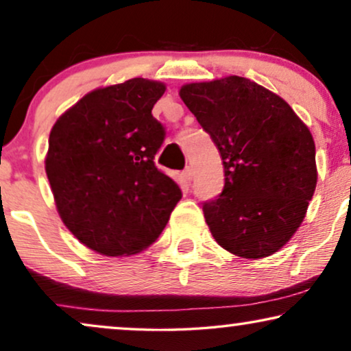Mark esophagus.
Listing matches in <instances>:
<instances>
[{
  "mask_svg": "<svg viewBox=\"0 0 351 351\" xmlns=\"http://www.w3.org/2000/svg\"><path fill=\"white\" fill-rule=\"evenodd\" d=\"M193 176H195V172H193V167H186V169L184 171V179L186 180V182H191L193 180Z\"/></svg>",
  "mask_w": 351,
  "mask_h": 351,
  "instance_id": "esophagus-1",
  "label": "esophagus"
}]
</instances>
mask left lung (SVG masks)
Here are the masks:
<instances>
[{"instance_id": "left-lung-1", "label": "left lung", "mask_w": 351, "mask_h": 351, "mask_svg": "<svg viewBox=\"0 0 351 351\" xmlns=\"http://www.w3.org/2000/svg\"><path fill=\"white\" fill-rule=\"evenodd\" d=\"M180 99L222 156L225 185L203 213L215 241L244 258L275 254L315 193V142L286 100L241 76L190 83Z\"/></svg>"}]
</instances>
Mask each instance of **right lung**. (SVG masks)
Masks as SVG:
<instances>
[{
  "instance_id": "1",
  "label": "right lung",
  "mask_w": 351,
  "mask_h": 351,
  "mask_svg": "<svg viewBox=\"0 0 351 351\" xmlns=\"http://www.w3.org/2000/svg\"><path fill=\"white\" fill-rule=\"evenodd\" d=\"M165 90L143 78L99 88L51 129L45 162L57 210L75 238L102 256L147 249L182 198L153 161L166 132L152 108Z\"/></svg>"
}]
</instances>
